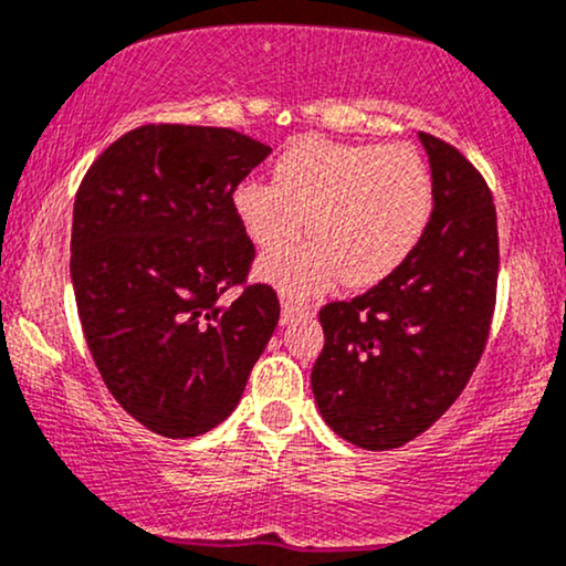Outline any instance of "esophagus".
Instances as JSON below:
<instances>
[{"instance_id":"obj_1","label":"esophagus","mask_w":566,"mask_h":566,"mask_svg":"<svg viewBox=\"0 0 566 566\" xmlns=\"http://www.w3.org/2000/svg\"><path fill=\"white\" fill-rule=\"evenodd\" d=\"M313 315V307H302V304H294L291 300H283V313H281V323L300 321V317H310Z\"/></svg>"}]
</instances>
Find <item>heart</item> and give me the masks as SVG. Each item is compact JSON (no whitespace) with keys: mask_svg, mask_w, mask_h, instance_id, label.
Masks as SVG:
<instances>
[{"mask_svg":"<svg viewBox=\"0 0 566 566\" xmlns=\"http://www.w3.org/2000/svg\"><path fill=\"white\" fill-rule=\"evenodd\" d=\"M232 202L251 243L272 251L259 277L289 300H310L339 275L355 289L392 275L428 227L433 181L406 144L304 138L277 157L275 184H240ZM307 214L316 238L275 252L298 237Z\"/></svg>","mask_w":566,"mask_h":566,"instance_id":"1","label":"heart"}]
</instances>
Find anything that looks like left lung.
Listing matches in <instances>:
<instances>
[{"label": "left lung", "instance_id": "left-lung-1", "mask_svg": "<svg viewBox=\"0 0 566 566\" xmlns=\"http://www.w3.org/2000/svg\"><path fill=\"white\" fill-rule=\"evenodd\" d=\"M433 211L392 275L321 310L313 392L328 428L355 447L409 443L465 390L497 296V213L484 176L452 144L420 133Z\"/></svg>", "mask_w": 566, "mask_h": 566}]
</instances>
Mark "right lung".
Wrapping results in <instances>:
<instances>
[{"mask_svg": "<svg viewBox=\"0 0 566 566\" xmlns=\"http://www.w3.org/2000/svg\"><path fill=\"white\" fill-rule=\"evenodd\" d=\"M270 146L230 128L142 125L91 165L74 200L72 283L101 379L165 438L224 422L281 317L245 285L253 243L238 184ZM240 284L234 303L220 296Z\"/></svg>", "mask_w": 566, "mask_h": 566, "instance_id": "1", "label": "right lung"}]
</instances>
